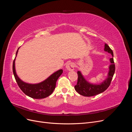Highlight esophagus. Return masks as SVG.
I'll use <instances>...</instances> for the list:
<instances>
[{
  "label": "esophagus",
  "instance_id": "1",
  "mask_svg": "<svg viewBox=\"0 0 132 132\" xmlns=\"http://www.w3.org/2000/svg\"><path fill=\"white\" fill-rule=\"evenodd\" d=\"M65 67L67 70H68L69 71L73 70L75 68V64L73 62H69L67 64Z\"/></svg>",
  "mask_w": 132,
  "mask_h": 132
}]
</instances>
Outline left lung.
<instances>
[{
    "label": "left lung",
    "instance_id": "obj_1",
    "mask_svg": "<svg viewBox=\"0 0 132 132\" xmlns=\"http://www.w3.org/2000/svg\"><path fill=\"white\" fill-rule=\"evenodd\" d=\"M104 50L112 55V57L110 58L111 64L109 67V72L108 73L107 78L100 84H93L87 82L84 78L80 71H78V82L74 87L76 91L80 95L86 97L93 96L103 93L110 85L115 71V65L113 58V53L112 50L106 43L105 45Z\"/></svg>",
    "mask_w": 132,
    "mask_h": 132
}]
</instances>
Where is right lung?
Listing matches in <instances>:
<instances>
[{
    "label": "right lung",
    "instance_id": "right-lung-1",
    "mask_svg": "<svg viewBox=\"0 0 132 132\" xmlns=\"http://www.w3.org/2000/svg\"><path fill=\"white\" fill-rule=\"evenodd\" d=\"M18 50L19 48L16 53V56L18 54ZM15 58H15L14 60L13 64V74L18 86L23 93L27 95L28 96L36 99L46 98L52 94L56 85L57 80L63 73L62 69H60L54 73L45 81L40 83L36 84H30L22 81L18 77L16 73L15 68Z\"/></svg>",
    "mask_w": 132,
    "mask_h": 132
}]
</instances>
